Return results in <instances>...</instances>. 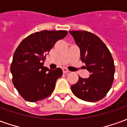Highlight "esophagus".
<instances>
[{
	"mask_svg": "<svg viewBox=\"0 0 127 127\" xmlns=\"http://www.w3.org/2000/svg\"><path fill=\"white\" fill-rule=\"evenodd\" d=\"M63 73H69V70L66 69V68H63Z\"/></svg>",
	"mask_w": 127,
	"mask_h": 127,
	"instance_id": "obj_1",
	"label": "esophagus"
}]
</instances>
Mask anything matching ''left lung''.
I'll list each match as a JSON object with an SVG mask.
<instances>
[{
	"instance_id": "8db88e82",
	"label": "left lung",
	"mask_w": 127,
	"mask_h": 127,
	"mask_svg": "<svg viewBox=\"0 0 127 127\" xmlns=\"http://www.w3.org/2000/svg\"><path fill=\"white\" fill-rule=\"evenodd\" d=\"M80 49L81 61L91 73L90 77L79 76L71 86L75 96L82 100L95 102L106 96L114 82V59L106 45L95 34L85 31H70Z\"/></svg>"
}]
</instances>
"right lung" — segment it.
<instances>
[{
	"label": "right lung",
	"instance_id": "1",
	"mask_svg": "<svg viewBox=\"0 0 127 127\" xmlns=\"http://www.w3.org/2000/svg\"><path fill=\"white\" fill-rule=\"evenodd\" d=\"M66 34V31L36 32L24 39L15 50L11 65L12 82L24 100L35 102L53 93L63 71L50 70L43 66V62L56 43Z\"/></svg>",
	"mask_w": 127,
	"mask_h": 127
}]
</instances>
